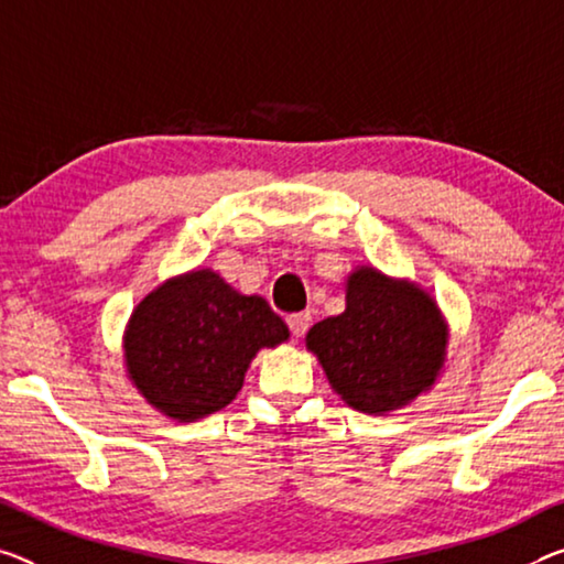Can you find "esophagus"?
I'll return each mask as SVG.
<instances>
[{"label":"esophagus","instance_id":"1","mask_svg":"<svg viewBox=\"0 0 564 564\" xmlns=\"http://www.w3.org/2000/svg\"><path fill=\"white\" fill-rule=\"evenodd\" d=\"M310 312H297V315H290L288 317V325H290V333L294 335V337H302L307 333V327H310Z\"/></svg>","mask_w":564,"mask_h":564}]
</instances>
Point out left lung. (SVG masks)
Here are the masks:
<instances>
[{"instance_id":"left-lung-1","label":"left lung","mask_w":564,"mask_h":564,"mask_svg":"<svg viewBox=\"0 0 564 564\" xmlns=\"http://www.w3.org/2000/svg\"><path fill=\"white\" fill-rule=\"evenodd\" d=\"M345 300L343 315L307 333L335 393L355 411L388 413L429 391L448 340L436 302L372 267L350 274Z\"/></svg>"}]
</instances>
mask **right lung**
I'll return each instance as SVG.
<instances>
[{"mask_svg": "<svg viewBox=\"0 0 564 564\" xmlns=\"http://www.w3.org/2000/svg\"><path fill=\"white\" fill-rule=\"evenodd\" d=\"M288 337V325L262 297L196 270L161 284L133 310L126 368L153 409L196 421L237 398L259 348Z\"/></svg>", "mask_w": 564, "mask_h": 564, "instance_id": "add662e5", "label": "right lung"}]
</instances>
